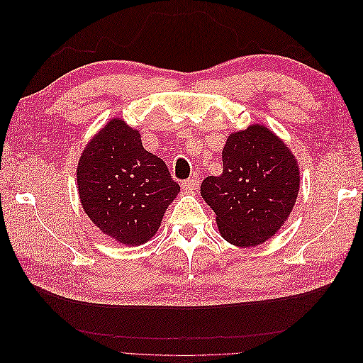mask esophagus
I'll list each match as a JSON object with an SVG mask.
<instances>
[{"label": "esophagus", "mask_w": 363, "mask_h": 363, "mask_svg": "<svg viewBox=\"0 0 363 363\" xmlns=\"http://www.w3.org/2000/svg\"><path fill=\"white\" fill-rule=\"evenodd\" d=\"M182 188L186 192H195L199 188V182H196V179H188L182 183Z\"/></svg>", "instance_id": "esophagus-1"}]
</instances>
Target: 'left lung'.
<instances>
[{
	"label": "left lung",
	"mask_w": 363,
	"mask_h": 363,
	"mask_svg": "<svg viewBox=\"0 0 363 363\" xmlns=\"http://www.w3.org/2000/svg\"><path fill=\"white\" fill-rule=\"evenodd\" d=\"M298 189V164L291 150L271 130L256 124L228 136L223 174L203 180L201 196L216 213L225 240L255 247L286 221Z\"/></svg>",
	"instance_id": "left-lung-1"
}]
</instances>
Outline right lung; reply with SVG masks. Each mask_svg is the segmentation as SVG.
Wrapping results in <instances>:
<instances>
[{
	"label": "right lung",
	"instance_id": "obj_1",
	"mask_svg": "<svg viewBox=\"0 0 363 363\" xmlns=\"http://www.w3.org/2000/svg\"><path fill=\"white\" fill-rule=\"evenodd\" d=\"M77 183L91 221L104 235L133 247L156 235L180 191L167 163L142 147L139 131L119 118L84 148Z\"/></svg>",
	"mask_w": 363,
	"mask_h": 363
}]
</instances>
